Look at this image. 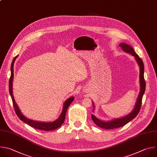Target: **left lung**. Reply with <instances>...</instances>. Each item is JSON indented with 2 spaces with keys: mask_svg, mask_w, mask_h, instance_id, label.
<instances>
[{
  "mask_svg": "<svg viewBox=\"0 0 157 157\" xmlns=\"http://www.w3.org/2000/svg\"><path fill=\"white\" fill-rule=\"evenodd\" d=\"M119 46L122 48V51L126 52L128 53H129L132 56H133L139 66L140 92L139 94V96L137 97V101L135 105L134 109L132 111V112H131L129 114H128L126 116L120 118L114 119L111 121H105L97 118L94 114H91V119L93 121V122L96 124V125H97V126H99L100 128H101L105 129H115V128L122 127L124 126V125H126L129 122H130L133 119H134L137 116V115L138 114L140 109L142 97L145 90V82L144 80V65L142 60L136 53L134 49L131 46L127 44L126 43H122L119 44ZM92 105L93 106V112L94 113V109H95V104H94L93 101L92 102Z\"/></svg>",
  "mask_w": 157,
  "mask_h": 157,
  "instance_id": "left-lung-1",
  "label": "left lung"
}]
</instances>
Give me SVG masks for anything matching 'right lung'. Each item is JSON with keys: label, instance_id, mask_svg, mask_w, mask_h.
<instances>
[{"label": "right lung", "instance_id": "add662e5", "mask_svg": "<svg viewBox=\"0 0 157 157\" xmlns=\"http://www.w3.org/2000/svg\"><path fill=\"white\" fill-rule=\"evenodd\" d=\"M18 56V55L16 57H15L12 62L11 67H11V69H10L11 70V75H10V80H9V93H10V97H11L12 101H13V107H14V109H15L17 115L20 119L21 121H22L24 122H25L26 124H28L29 126L33 127L35 129H37L49 131H53V130H55V129L59 128L60 126H61V125L64 122L67 108H69L70 105L74 101V97H71L66 100V101L64 102V103L63 105V108H62V111L59 117L56 120H55L52 122L37 121H34L32 119H28L26 117H25L21 113V111L20 110V108H18V106L16 103L15 100L14 99L13 95L12 85H13V64H14L15 60H16V59Z\"/></svg>", "mask_w": 157, "mask_h": 157}]
</instances>
